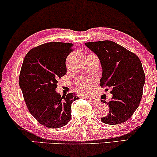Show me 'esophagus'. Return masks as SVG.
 I'll use <instances>...</instances> for the list:
<instances>
[{
  "mask_svg": "<svg viewBox=\"0 0 157 157\" xmlns=\"http://www.w3.org/2000/svg\"><path fill=\"white\" fill-rule=\"evenodd\" d=\"M89 100H91V101L92 102H97V101L96 100H95V99H94V98H91V97H90V98H89Z\"/></svg>",
  "mask_w": 157,
  "mask_h": 157,
  "instance_id": "34e87169",
  "label": "esophagus"
}]
</instances>
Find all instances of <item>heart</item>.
I'll use <instances>...</instances> for the list:
<instances>
[{"instance_id": "heart-1", "label": "heart", "mask_w": 157, "mask_h": 157, "mask_svg": "<svg viewBox=\"0 0 157 157\" xmlns=\"http://www.w3.org/2000/svg\"><path fill=\"white\" fill-rule=\"evenodd\" d=\"M90 86H91V83H90L89 81L86 80L80 82V85H79V88H80V89L82 91V92L87 93L89 92L90 89Z\"/></svg>"}]
</instances>
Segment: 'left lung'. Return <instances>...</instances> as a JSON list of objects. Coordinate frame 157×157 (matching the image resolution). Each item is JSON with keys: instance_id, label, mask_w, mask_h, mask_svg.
I'll return each instance as SVG.
<instances>
[{"instance_id": "left-lung-1", "label": "left lung", "mask_w": 157, "mask_h": 157, "mask_svg": "<svg viewBox=\"0 0 157 157\" xmlns=\"http://www.w3.org/2000/svg\"><path fill=\"white\" fill-rule=\"evenodd\" d=\"M98 56L102 68L100 85L110 88L113 97L106 102L109 113L101 118L103 123L118 125L129 120L140 105L143 94L145 75L142 63L133 53L111 40L86 43Z\"/></svg>"}]
</instances>
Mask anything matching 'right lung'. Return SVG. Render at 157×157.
<instances>
[{
	"label": "right lung",
	"instance_id": "right-lung-1",
	"mask_svg": "<svg viewBox=\"0 0 157 157\" xmlns=\"http://www.w3.org/2000/svg\"><path fill=\"white\" fill-rule=\"evenodd\" d=\"M74 51L68 43L49 42L32 48L23 60L19 85L29 111L42 125L58 128L71 120L75 93L56 92L57 80L66 74V60Z\"/></svg>",
	"mask_w": 157,
	"mask_h": 157
}]
</instances>
